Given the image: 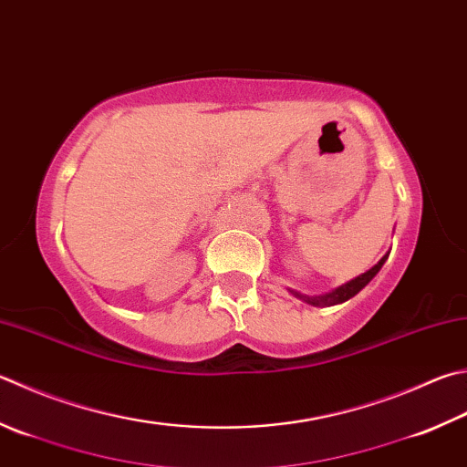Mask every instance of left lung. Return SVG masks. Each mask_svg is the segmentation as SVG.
Segmentation results:
<instances>
[{"label": "left lung", "instance_id": "1", "mask_svg": "<svg viewBox=\"0 0 467 467\" xmlns=\"http://www.w3.org/2000/svg\"><path fill=\"white\" fill-rule=\"evenodd\" d=\"M386 258H389V254H386V256H384L380 262H378L376 266H372L370 270L364 272V275H359V276H356L354 280H349V283L337 286L336 290H331V293H325V295H319V296H306V295L296 293V290H290V293L301 298V301L313 305V306H329V305L346 303L348 298L356 296V295L359 293V290H362V288H364L368 283H370V280L378 275V272H380V268L384 266Z\"/></svg>", "mask_w": 467, "mask_h": 467}]
</instances>
